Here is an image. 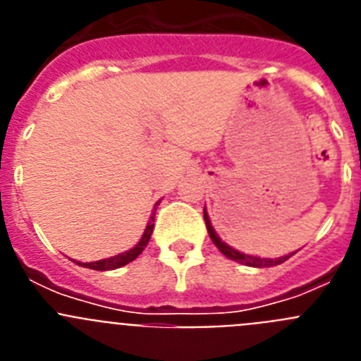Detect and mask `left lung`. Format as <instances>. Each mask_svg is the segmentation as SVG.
<instances>
[{
	"instance_id": "obj_1",
	"label": "left lung",
	"mask_w": 361,
	"mask_h": 361,
	"mask_svg": "<svg viewBox=\"0 0 361 361\" xmlns=\"http://www.w3.org/2000/svg\"><path fill=\"white\" fill-rule=\"evenodd\" d=\"M204 220H206V228H208V233H209V238L213 240V244L216 245L220 250V253L226 255V257L229 258V260H235V262L238 264H244V266H250V267H273V266H279V264L286 262L289 257H293V255L296 253H291V255H283V257L280 258H260V257H253V255H245L242 253V251L235 250V247H231V245L226 244L222 238L216 235L215 228L212 226V220H209V215L208 212H206V208H204Z\"/></svg>"
}]
</instances>
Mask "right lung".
Listing matches in <instances>:
<instances>
[{"label":"right lung","mask_w":361,"mask_h":361,"mask_svg":"<svg viewBox=\"0 0 361 361\" xmlns=\"http://www.w3.org/2000/svg\"><path fill=\"white\" fill-rule=\"evenodd\" d=\"M159 204H161V200H159V202H155V206H153V212H152V215H149V220H148V224H146L145 233H142L141 240L137 242L132 250L124 251V253H121V255H116V257L104 258V260H95V262H78L79 266L88 267V269H95V271H111V269H117V267L126 266V264H130L132 260H135V258L139 257L142 251H145V247L148 245V242H149V237H152L153 222H155V209H157ZM73 262H75V260H73Z\"/></svg>","instance_id":"right-lung-1"}]
</instances>
